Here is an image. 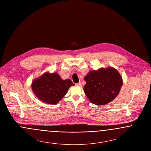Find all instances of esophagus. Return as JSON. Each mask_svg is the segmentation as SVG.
<instances>
[{"label":"esophagus","mask_w":151,"mask_h":151,"mask_svg":"<svg viewBox=\"0 0 151 151\" xmlns=\"http://www.w3.org/2000/svg\"><path fill=\"white\" fill-rule=\"evenodd\" d=\"M76 86H80V87H81L82 86V84L81 83H77L76 84Z\"/></svg>","instance_id":"obj_1"}]
</instances>
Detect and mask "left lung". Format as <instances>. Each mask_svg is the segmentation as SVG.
Masks as SVG:
<instances>
[{
  "label": "left lung",
  "instance_id": "1",
  "mask_svg": "<svg viewBox=\"0 0 151 151\" xmlns=\"http://www.w3.org/2000/svg\"><path fill=\"white\" fill-rule=\"evenodd\" d=\"M84 80V93L91 103L97 105L111 102L119 95L123 83L119 72L112 67L90 71Z\"/></svg>",
  "mask_w": 151,
  "mask_h": 151
}]
</instances>
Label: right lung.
Here are the masks:
<instances>
[{"mask_svg": "<svg viewBox=\"0 0 151 151\" xmlns=\"http://www.w3.org/2000/svg\"><path fill=\"white\" fill-rule=\"evenodd\" d=\"M73 86L74 84L70 79L62 80L57 73L46 71L32 81L31 88L35 95L43 103L55 105L60 101Z\"/></svg>", "mask_w": 151, "mask_h": 151, "instance_id": "right-lung-1", "label": "right lung"}]
</instances>
